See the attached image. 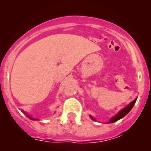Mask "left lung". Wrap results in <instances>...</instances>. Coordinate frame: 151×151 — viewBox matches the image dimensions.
<instances>
[{
    "label": "left lung",
    "instance_id": "1",
    "mask_svg": "<svg viewBox=\"0 0 151 151\" xmlns=\"http://www.w3.org/2000/svg\"><path fill=\"white\" fill-rule=\"evenodd\" d=\"M136 101H137V98H135V99H134V101H132V102H131L130 104H129L127 106H125V107L123 108L122 110H121L120 111H119L118 113H117L116 115L114 116H113V117H112V118L110 119V120L109 121V122H108V123H113V122H116V121L119 120L120 119L123 118V117L127 115L128 113H129V112H130V110H132V109L133 106H134V104H135ZM90 117H91V119L92 120H95L94 117H92L91 116H90Z\"/></svg>",
    "mask_w": 151,
    "mask_h": 151
}]
</instances>
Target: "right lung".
Here are the masks:
<instances>
[{
  "instance_id": "1",
  "label": "right lung",
  "mask_w": 151,
  "mask_h": 151,
  "mask_svg": "<svg viewBox=\"0 0 151 151\" xmlns=\"http://www.w3.org/2000/svg\"><path fill=\"white\" fill-rule=\"evenodd\" d=\"M22 113H25V114H26V116H27L28 118H29V119H32V120H38V119H35V118H32V117L31 116L28 115L27 113H26V112H25V111H23V110H22Z\"/></svg>"
}]
</instances>
